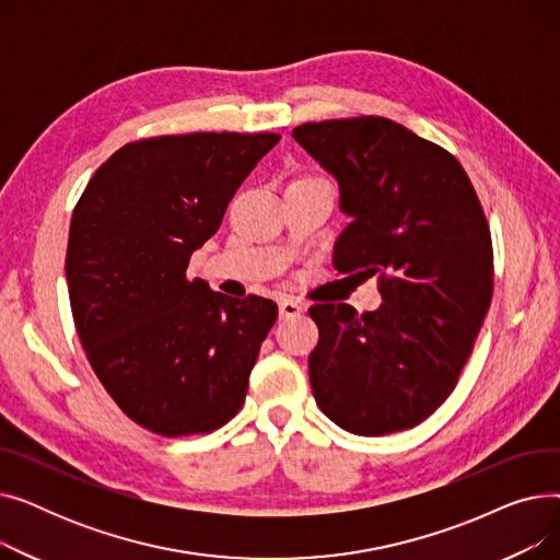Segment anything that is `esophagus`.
Masks as SVG:
<instances>
[{"instance_id": "1", "label": "esophagus", "mask_w": 560, "mask_h": 560, "mask_svg": "<svg viewBox=\"0 0 560 560\" xmlns=\"http://www.w3.org/2000/svg\"><path fill=\"white\" fill-rule=\"evenodd\" d=\"M302 311H304V306L300 302H295V300H281L279 302V315L281 317H295Z\"/></svg>"}]
</instances>
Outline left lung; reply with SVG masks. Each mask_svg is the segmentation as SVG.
<instances>
[{"label": "left lung", "instance_id": "left-lung-1", "mask_svg": "<svg viewBox=\"0 0 560 560\" xmlns=\"http://www.w3.org/2000/svg\"><path fill=\"white\" fill-rule=\"evenodd\" d=\"M340 186L351 218L340 275L376 277L381 304H315L308 357L317 406L340 429L386 435L427 420L456 388L492 300V241L463 165L388 117L292 129Z\"/></svg>", "mask_w": 560, "mask_h": 560}]
</instances>
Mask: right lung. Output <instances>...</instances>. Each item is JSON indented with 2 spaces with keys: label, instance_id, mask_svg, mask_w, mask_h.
I'll return each mask as SVG.
<instances>
[{
  "label": "right lung",
  "instance_id": "1",
  "mask_svg": "<svg viewBox=\"0 0 560 560\" xmlns=\"http://www.w3.org/2000/svg\"><path fill=\"white\" fill-rule=\"evenodd\" d=\"M279 138L136 140L100 165L74 206L66 277L79 340L113 401L159 435L211 433L245 401L279 308L226 298L186 270Z\"/></svg>",
  "mask_w": 560,
  "mask_h": 560
}]
</instances>
